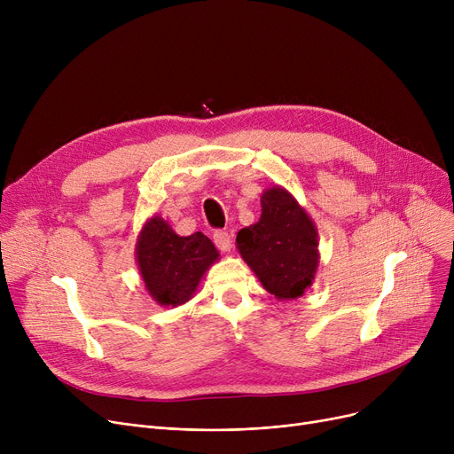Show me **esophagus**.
Returning <instances> with one entry per match:
<instances>
[{
	"label": "esophagus",
	"instance_id": "34e87169",
	"mask_svg": "<svg viewBox=\"0 0 454 454\" xmlns=\"http://www.w3.org/2000/svg\"><path fill=\"white\" fill-rule=\"evenodd\" d=\"M213 241H215V245H217V248L223 250V252H228L231 248V235L228 231H224V230L215 231L213 233Z\"/></svg>",
	"mask_w": 454,
	"mask_h": 454
}]
</instances>
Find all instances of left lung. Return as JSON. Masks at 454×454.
<instances>
[{
	"mask_svg": "<svg viewBox=\"0 0 454 454\" xmlns=\"http://www.w3.org/2000/svg\"><path fill=\"white\" fill-rule=\"evenodd\" d=\"M237 248L263 287L278 300L300 298L318 269V231L287 189L261 195V217L239 230Z\"/></svg>",
	"mask_w": 454,
	"mask_h": 454,
	"instance_id": "1",
	"label": "left lung"
}]
</instances>
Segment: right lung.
<instances>
[{"label": "right lung", "instance_id": "add662e5", "mask_svg": "<svg viewBox=\"0 0 454 454\" xmlns=\"http://www.w3.org/2000/svg\"><path fill=\"white\" fill-rule=\"evenodd\" d=\"M136 259L147 293L160 305H182L195 294L219 252L202 231L180 237L154 215L137 235Z\"/></svg>", "mask_w": 454, "mask_h": 454}]
</instances>
